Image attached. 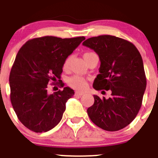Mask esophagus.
<instances>
[{
	"label": "esophagus",
	"mask_w": 158,
	"mask_h": 158,
	"mask_svg": "<svg viewBox=\"0 0 158 158\" xmlns=\"http://www.w3.org/2000/svg\"><path fill=\"white\" fill-rule=\"evenodd\" d=\"M75 95H79V96H81V95H84V93H83V92H79V91H76V92H75Z\"/></svg>",
	"instance_id": "obj_1"
}]
</instances>
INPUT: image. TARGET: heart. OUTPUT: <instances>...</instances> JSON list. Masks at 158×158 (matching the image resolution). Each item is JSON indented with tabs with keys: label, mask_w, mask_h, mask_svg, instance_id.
I'll return each instance as SVG.
<instances>
[{
	"label": "heart",
	"mask_w": 158,
	"mask_h": 158,
	"mask_svg": "<svg viewBox=\"0 0 158 158\" xmlns=\"http://www.w3.org/2000/svg\"><path fill=\"white\" fill-rule=\"evenodd\" d=\"M91 53H92V52H85V53L84 54V57H85L86 56H88ZM72 59H73V56H69L68 57H66V60H65L64 62H63V69H67L69 67V65L70 63H71ZM67 83L70 87L79 91L85 90V89L87 88V86H88V84H87L86 80H85L83 77L79 76H72V77L69 78L67 80Z\"/></svg>",
	"instance_id": "b5f03b06"
}]
</instances>
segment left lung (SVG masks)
<instances>
[{
  "label": "left lung",
  "instance_id": "left-lung-1",
  "mask_svg": "<svg viewBox=\"0 0 158 158\" xmlns=\"http://www.w3.org/2000/svg\"><path fill=\"white\" fill-rule=\"evenodd\" d=\"M82 44L93 49L101 62L94 89L111 92L108 99L94 95V104L87 109L89 117L103 130L125 128L141 109L147 85L139 51L132 43L111 35L89 38Z\"/></svg>",
  "mask_w": 158,
  "mask_h": 158
}]
</instances>
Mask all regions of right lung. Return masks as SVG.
<instances>
[{
  "label": "right lung",
  "mask_w": 158,
  "mask_h": 158,
  "mask_svg": "<svg viewBox=\"0 0 158 158\" xmlns=\"http://www.w3.org/2000/svg\"><path fill=\"white\" fill-rule=\"evenodd\" d=\"M85 39L46 36L19 49L9 77L10 102L20 122L32 131L47 132L61 121L74 91L65 87L48 94L47 85L60 82L63 62Z\"/></svg>",
  "instance_id": "add662e5"
}]
</instances>
